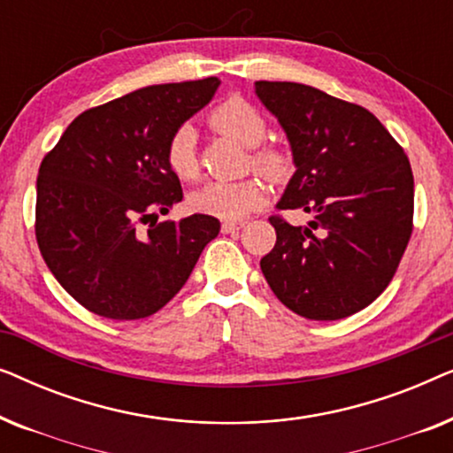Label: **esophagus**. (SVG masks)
Listing matches in <instances>:
<instances>
[{
	"mask_svg": "<svg viewBox=\"0 0 453 453\" xmlns=\"http://www.w3.org/2000/svg\"><path fill=\"white\" fill-rule=\"evenodd\" d=\"M243 226V222H222V233H234Z\"/></svg>",
	"mask_w": 453,
	"mask_h": 453,
	"instance_id": "1",
	"label": "esophagus"
}]
</instances>
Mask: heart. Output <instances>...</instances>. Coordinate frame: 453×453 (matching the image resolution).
I'll return each instance as SVG.
<instances>
[{"label": "heart", "mask_w": 453, "mask_h": 453, "mask_svg": "<svg viewBox=\"0 0 453 453\" xmlns=\"http://www.w3.org/2000/svg\"><path fill=\"white\" fill-rule=\"evenodd\" d=\"M208 121L216 132L225 134L245 146L262 144L265 132H268V123L259 113V109L241 96H231L222 101L219 107L210 111ZM165 157L173 175L183 179V181L196 179L200 173L196 129L188 123L179 126L166 142ZM251 165L270 181H282L293 169V160H290L288 152L272 144L257 146L251 154ZM188 202L194 212L214 216L220 220H241L264 206L265 188L256 177L241 179V181H208L202 188L191 191Z\"/></svg>", "instance_id": "b5f03b06"}]
</instances>
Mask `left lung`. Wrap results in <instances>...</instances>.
I'll use <instances>...</instances> for the list:
<instances>
[{
	"label": "left lung",
	"mask_w": 453,
	"mask_h": 453,
	"mask_svg": "<svg viewBox=\"0 0 453 453\" xmlns=\"http://www.w3.org/2000/svg\"><path fill=\"white\" fill-rule=\"evenodd\" d=\"M256 95L287 132L296 166L276 208L311 214L307 226L270 216L265 280L301 318H349L388 288L411 241V163L361 104L296 82L259 80Z\"/></svg>",
	"instance_id": "left-lung-1"
}]
</instances>
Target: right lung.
<instances>
[{"label": "right lung", "mask_w": 453, "mask_h": 453, "mask_svg": "<svg viewBox=\"0 0 453 453\" xmlns=\"http://www.w3.org/2000/svg\"><path fill=\"white\" fill-rule=\"evenodd\" d=\"M219 84H154L92 107L42 158L36 243L51 274L88 311L119 321L157 313L219 234V219L208 214L157 225L158 212L183 200L166 142Z\"/></svg>", "instance_id": "1"}]
</instances>
